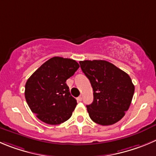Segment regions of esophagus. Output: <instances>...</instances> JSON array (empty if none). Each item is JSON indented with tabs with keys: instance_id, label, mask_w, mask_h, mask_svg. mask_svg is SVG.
Here are the masks:
<instances>
[{
	"instance_id": "34e87169",
	"label": "esophagus",
	"mask_w": 156,
	"mask_h": 156,
	"mask_svg": "<svg viewBox=\"0 0 156 156\" xmlns=\"http://www.w3.org/2000/svg\"><path fill=\"white\" fill-rule=\"evenodd\" d=\"M76 99H77V101H79V102L82 101V96H79V97H77Z\"/></svg>"
}]
</instances>
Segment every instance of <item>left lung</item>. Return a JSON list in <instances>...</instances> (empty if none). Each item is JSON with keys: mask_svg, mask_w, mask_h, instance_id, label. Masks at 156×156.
I'll return each instance as SVG.
<instances>
[{"mask_svg": "<svg viewBox=\"0 0 156 156\" xmlns=\"http://www.w3.org/2000/svg\"><path fill=\"white\" fill-rule=\"evenodd\" d=\"M80 64L93 90V102L87 106L90 119L102 126L119 121L129 108L134 94L129 76L106 60H84Z\"/></svg>", "mask_w": 156, "mask_h": 156, "instance_id": "left-lung-1", "label": "left lung"}]
</instances>
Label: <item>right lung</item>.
<instances>
[{"label":"right lung","mask_w":156,"mask_h":156,"mask_svg":"<svg viewBox=\"0 0 156 156\" xmlns=\"http://www.w3.org/2000/svg\"><path fill=\"white\" fill-rule=\"evenodd\" d=\"M79 67L76 60L54 57L41 65L27 80L25 99L40 120L58 125L70 118L77 103L70 95L66 81Z\"/></svg>","instance_id":"right-lung-1"}]
</instances>
